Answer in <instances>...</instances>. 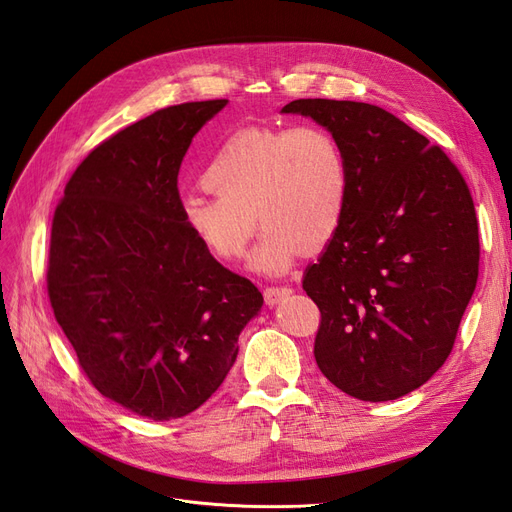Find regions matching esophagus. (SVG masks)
I'll return each mask as SVG.
<instances>
[{"label":"esophagus","mask_w":512,"mask_h":512,"mask_svg":"<svg viewBox=\"0 0 512 512\" xmlns=\"http://www.w3.org/2000/svg\"><path fill=\"white\" fill-rule=\"evenodd\" d=\"M292 288L290 286H267L265 288V299L269 305H277L280 301H284L286 297H290Z\"/></svg>","instance_id":"obj_1"}]
</instances>
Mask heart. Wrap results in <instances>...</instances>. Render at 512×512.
<instances>
[{"instance_id": "b5f03b06", "label": "heart", "mask_w": 512, "mask_h": 512, "mask_svg": "<svg viewBox=\"0 0 512 512\" xmlns=\"http://www.w3.org/2000/svg\"><path fill=\"white\" fill-rule=\"evenodd\" d=\"M348 160L339 138L318 123L245 128L224 138L203 183L211 194L181 198L179 215L198 243L220 260L245 254L257 218L265 226L254 267L286 271L299 250L327 245L344 222Z\"/></svg>"}]
</instances>
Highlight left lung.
Masks as SVG:
<instances>
[{"instance_id":"8db88e82","label":"left lung","mask_w":512,"mask_h":512,"mask_svg":"<svg viewBox=\"0 0 512 512\" xmlns=\"http://www.w3.org/2000/svg\"><path fill=\"white\" fill-rule=\"evenodd\" d=\"M348 160L344 222L303 290L320 309L314 356L350 397L389 401L425 384L455 346L478 280V222L459 168L380 106L294 100Z\"/></svg>"}]
</instances>
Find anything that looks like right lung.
<instances>
[{"label":"right lung","instance_id":"1","mask_svg":"<svg viewBox=\"0 0 512 512\" xmlns=\"http://www.w3.org/2000/svg\"><path fill=\"white\" fill-rule=\"evenodd\" d=\"M226 100L185 102L108 136L76 166L53 215L46 290L87 380L170 421L220 389L260 290L183 226L177 175Z\"/></svg>","mask_w":512,"mask_h":512}]
</instances>
